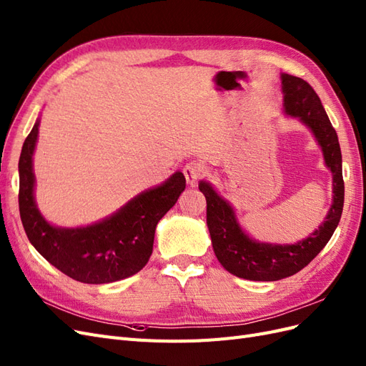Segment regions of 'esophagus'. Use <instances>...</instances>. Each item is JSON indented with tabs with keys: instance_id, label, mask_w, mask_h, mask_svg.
<instances>
[{
	"instance_id": "obj_1",
	"label": "esophagus",
	"mask_w": 366,
	"mask_h": 366,
	"mask_svg": "<svg viewBox=\"0 0 366 366\" xmlns=\"http://www.w3.org/2000/svg\"><path fill=\"white\" fill-rule=\"evenodd\" d=\"M183 172H184V177L186 180L189 184H195L198 180L202 179V177L204 175V168L202 163H197V162H191L187 163L184 168H183Z\"/></svg>"
}]
</instances>
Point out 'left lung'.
Here are the masks:
<instances>
[{
  "instance_id": "8db88e82",
  "label": "left lung",
  "mask_w": 366,
  "mask_h": 366,
  "mask_svg": "<svg viewBox=\"0 0 366 366\" xmlns=\"http://www.w3.org/2000/svg\"><path fill=\"white\" fill-rule=\"evenodd\" d=\"M284 113L296 117L315 136L322 149L325 166L333 174V203L324 223L295 244H272L253 239L238 223L235 209L206 180L198 187L206 197V221L215 257L219 264L242 280L278 281L302 270L322 250L340 221L343 209L342 152L336 129L325 113L316 92L301 77L282 73Z\"/></svg>"
}]
</instances>
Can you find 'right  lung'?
<instances>
[{"label": "right lung", "mask_w": 366, "mask_h": 366, "mask_svg": "<svg viewBox=\"0 0 366 366\" xmlns=\"http://www.w3.org/2000/svg\"><path fill=\"white\" fill-rule=\"evenodd\" d=\"M38 132L39 119L24 142L18 163L19 215L31 246L58 270L84 284L116 282L140 272L152 253L157 223L184 191V175L177 171L97 223L54 226L39 212L35 200L33 154Z\"/></svg>", "instance_id": "1"}]
</instances>
